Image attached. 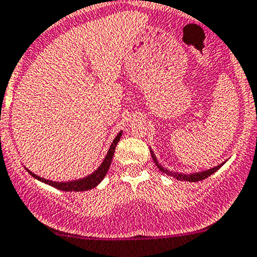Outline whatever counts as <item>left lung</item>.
Masks as SVG:
<instances>
[{"label": "left lung", "mask_w": 257, "mask_h": 257, "mask_svg": "<svg viewBox=\"0 0 257 257\" xmlns=\"http://www.w3.org/2000/svg\"><path fill=\"white\" fill-rule=\"evenodd\" d=\"M151 156H152V160L155 161V164H156V166L159 169H160L161 172L165 173V174L170 175V177L173 178H177V179L179 180H186V182H200V180H203L206 179L207 177H210L211 174H214L216 170H219V169L221 168V165L223 164H220V165L215 166V168L212 169H209V170H206V172H200V173H193V174H180V173H174V172H169L168 169H165L164 166H161L160 164H159V161H157L156 156L154 155V152L151 151Z\"/></svg>", "instance_id": "8db88e82"}]
</instances>
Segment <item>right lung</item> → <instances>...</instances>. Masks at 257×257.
<instances>
[{"instance_id":"right-lung-1","label":"right lung","mask_w":257,"mask_h":257,"mask_svg":"<svg viewBox=\"0 0 257 257\" xmlns=\"http://www.w3.org/2000/svg\"><path fill=\"white\" fill-rule=\"evenodd\" d=\"M120 137H121V132H120L116 137H115L114 142H112L111 146H110L107 155H106L105 160L102 161V164L100 165V168L97 169L94 173H92L91 175H88V177H85V178H82V179L71 180V182H62L61 183V182H52V180H47V179H45V178L38 177V175H36L34 173H32L31 170H28V169L27 170H28V173H29L32 177L36 178V179L41 180V182H43V183H46V184H50V186L55 187V188H57V189H61V191H68V192L88 191V189H92V188H94L96 186H98V184L101 183V180L105 178L106 173H107L108 168H110V164H111V161H112V156H114L115 147H116L117 142L120 141Z\"/></svg>"}]
</instances>
